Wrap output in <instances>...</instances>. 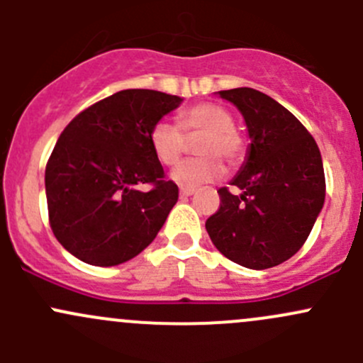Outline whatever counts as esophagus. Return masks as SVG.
Instances as JSON below:
<instances>
[{"label":"esophagus","mask_w":363,"mask_h":363,"mask_svg":"<svg viewBox=\"0 0 363 363\" xmlns=\"http://www.w3.org/2000/svg\"><path fill=\"white\" fill-rule=\"evenodd\" d=\"M193 193H195V189H189V188H181V199H188V196H191Z\"/></svg>","instance_id":"1"}]
</instances>
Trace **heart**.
Instances as JSON below:
<instances>
[{
	"instance_id": "heart-1",
	"label": "heart",
	"mask_w": 363,
	"mask_h": 363,
	"mask_svg": "<svg viewBox=\"0 0 363 363\" xmlns=\"http://www.w3.org/2000/svg\"><path fill=\"white\" fill-rule=\"evenodd\" d=\"M179 126L186 137L202 135L196 152L203 158L182 161L170 172V181L181 188L195 189L207 182L219 181L225 167L218 158L235 164L242 156V138L233 130V117L218 104H196L179 113ZM175 124L158 121L149 131V144L160 163L172 167L184 152V135Z\"/></svg>"
}]
</instances>
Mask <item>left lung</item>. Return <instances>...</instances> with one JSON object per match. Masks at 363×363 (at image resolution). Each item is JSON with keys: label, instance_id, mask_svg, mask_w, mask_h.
<instances>
[{"label": "left lung", "instance_id": "left-lung-1", "mask_svg": "<svg viewBox=\"0 0 363 363\" xmlns=\"http://www.w3.org/2000/svg\"><path fill=\"white\" fill-rule=\"evenodd\" d=\"M239 108L250 135L246 161L219 189L221 205L205 223L212 244L239 265L263 270L286 262L309 237L325 203L320 149L290 111L251 87L218 91Z\"/></svg>", "mask_w": 363, "mask_h": 363}]
</instances>
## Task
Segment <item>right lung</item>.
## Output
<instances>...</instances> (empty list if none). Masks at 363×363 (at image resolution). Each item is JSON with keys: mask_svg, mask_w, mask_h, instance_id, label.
Masks as SVG:
<instances>
[{"mask_svg": "<svg viewBox=\"0 0 363 363\" xmlns=\"http://www.w3.org/2000/svg\"><path fill=\"white\" fill-rule=\"evenodd\" d=\"M182 98L124 89L65 128L45 168L49 221L61 246L96 267L140 255L156 239L179 188L149 144V131ZM151 184L149 192L136 188Z\"/></svg>", "mask_w": 363, "mask_h": 363, "instance_id": "right-lung-1", "label": "right lung"}]
</instances>
